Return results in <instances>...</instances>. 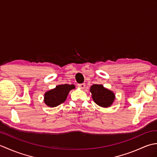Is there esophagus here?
I'll return each mask as SVG.
<instances>
[{
    "label": "esophagus",
    "instance_id": "1",
    "mask_svg": "<svg viewBox=\"0 0 157 157\" xmlns=\"http://www.w3.org/2000/svg\"><path fill=\"white\" fill-rule=\"evenodd\" d=\"M85 86H86L85 84H78V87L80 89H84Z\"/></svg>",
    "mask_w": 157,
    "mask_h": 157
}]
</instances>
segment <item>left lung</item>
I'll return each instance as SVG.
<instances>
[{
  "label": "left lung",
  "instance_id": "left-lung-1",
  "mask_svg": "<svg viewBox=\"0 0 157 157\" xmlns=\"http://www.w3.org/2000/svg\"><path fill=\"white\" fill-rule=\"evenodd\" d=\"M93 101L101 107H110L115 99V94L113 91L105 88L101 84H94L90 89Z\"/></svg>",
  "mask_w": 157,
  "mask_h": 157
}]
</instances>
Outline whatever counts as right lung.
Listing matches in <instances>:
<instances>
[{
	"label": "right lung",
	"mask_w": 157,
	"mask_h": 157,
	"mask_svg": "<svg viewBox=\"0 0 157 157\" xmlns=\"http://www.w3.org/2000/svg\"><path fill=\"white\" fill-rule=\"evenodd\" d=\"M75 86L73 84H61L55 88L46 92L44 96V102L49 107H55L65 101L69 92Z\"/></svg>",
	"instance_id": "right-lung-1"
}]
</instances>
